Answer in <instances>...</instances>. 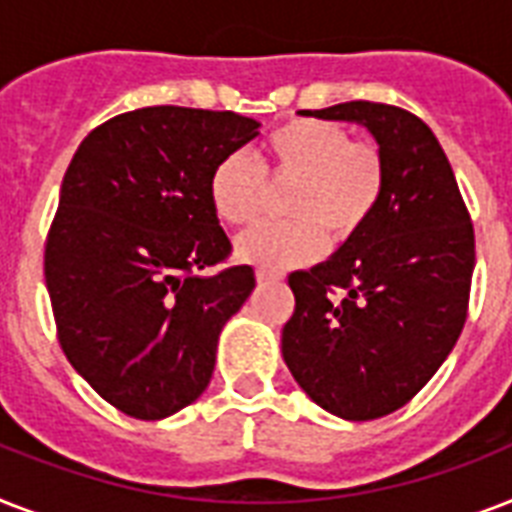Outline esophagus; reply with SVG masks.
I'll return each mask as SVG.
<instances>
[{"label": "esophagus", "instance_id": "esophagus-1", "mask_svg": "<svg viewBox=\"0 0 512 512\" xmlns=\"http://www.w3.org/2000/svg\"><path fill=\"white\" fill-rule=\"evenodd\" d=\"M276 281H281V273L257 271V284H276Z\"/></svg>", "mask_w": 512, "mask_h": 512}]
</instances>
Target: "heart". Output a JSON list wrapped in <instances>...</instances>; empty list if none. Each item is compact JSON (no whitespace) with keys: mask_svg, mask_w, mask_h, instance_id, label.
<instances>
[{"mask_svg":"<svg viewBox=\"0 0 512 512\" xmlns=\"http://www.w3.org/2000/svg\"><path fill=\"white\" fill-rule=\"evenodd\" d=\"M268 185H292L284 215L295 223H263L236 239V255L263 271L281 273L311 263L329 244L353 239L380 204L385 159L374 143L350 140L335 122L295 119L263 140L255 164L228 154L209 175V204L225 225L260 217Z\"/></svg>","mask_w":512,"mask_h":512,"instance_id":"b5f03b06","label":"heart"}]
</instances>
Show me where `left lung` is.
I'll return each mask as SVG.
<instances>
[{"mask_svg": "<svg viewBox=\"0 0 512 512\" xmlns=\"http://www.w3.org/2000/svg\"><path fill=\"white\" fill-rule=\"evenodd\" d=\"M372 132L380 204L327 263L295 271L281 353L311 401L342 420L396 412L452 353L468 319L476 236L452 164L404 108L350 100L303 111Z\"/></svg>", "mask_w": 512, "mask_h": 512, "instance_id": "8db88e82", "label": "left lung"}]
</instances>
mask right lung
Returning a JSON list of instances; mask_svg holds the SVG:
<instances>
[{"instance_id": "add662e5", "label": "right lung", "mask_w": 512, "mask_h": 512, "mask_svg": "<svg viewBox=\"0 0 512 512\" xmlns=\"http://www.w3.org/2000/svg\"><path fill=\"white\" fill-rule=\"evenodd\" d=\"M233 111L151 106L100 124L68 164L44 247L60 348L135 420L193 404L217 337L255 289L209 204V175L257 138Z\"/></svg>"}]
</instances>
